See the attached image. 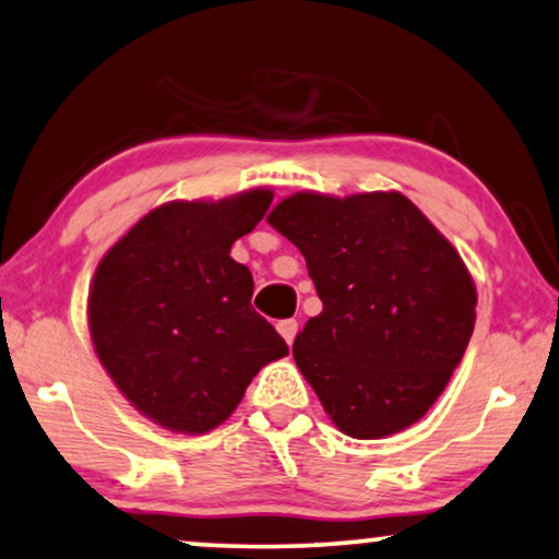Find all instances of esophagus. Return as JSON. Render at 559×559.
Here are the masks:
<instances>
[{"label": "esophagus", "instance_id": "obj_1", "mask_svg": "<svg viewBox=\"0 0 559 559\" xmlns=\"http://www.w3.org/2000/svg\"><path fill=\"white\" fill-rule=\"evenodd\" d=\"M297 330H299L297 320H280V322H277V333H280L282 337H285L287 345H293Z\"/></svg>", "mask_w": 559, "mask_h": 559}]
</instances>
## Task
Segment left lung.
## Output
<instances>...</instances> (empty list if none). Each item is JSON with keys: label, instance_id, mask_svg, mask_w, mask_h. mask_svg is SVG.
Masks as SVG:
<instances>
[{"label": "left lung", "instance_id": "8db88e82", "mask_svg": "<svg viewBox=\"0 0 559 559\" xmlns=\"http://www.w3.org/2000/svg\"><path fill=\"white\" fill-rule=\"evenodd\" d=\"M302 252L322 312L293 355L340 431L383 439L443 393L476 322L451 241L399 191H297L266 216Z\"/></svg>", "mask_w": 559, "mask_h": 559}]
</instances>
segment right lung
<instances>
[{"instance_id": "1", "label": "right lung", "mask_w": 559, "mask_h": 559, "mask_svg": "<svg viewBox=\"0 0 559 559\" xmlns=\"http://www.w3.org/2000/svg\"><path fill=\"white\" fill-rule=\"evenodd\" d=\"M270 189L168 201L135 222L95 270L87 328L118 391L153 424L206 433L289 347L254 312V280L231 245L262 222Z\"/></svg>"}]
</instances>
